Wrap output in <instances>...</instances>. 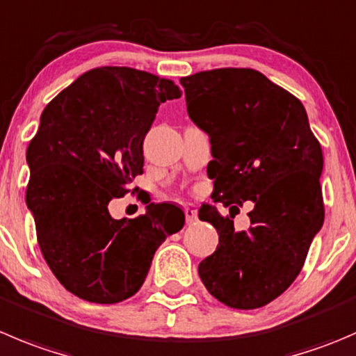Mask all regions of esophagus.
<instances>
[{
  "instance_id": "obj_1",
  "label": "esophagus",
  "mask_w": 356,
  "mask_h": 356,
  "mask_svg": "<svg viewBox=\"0 0 356 356\" xmlns=\"http://www.w3.org/2000/svg\"><path fill=\"white\" fill-rule=\"evenodd\" d=\"M184 213H186V220H188V224H193L198 220V210L195 209V207L191 205H186L184 207Z\"/></svg>"
}]
</instances>
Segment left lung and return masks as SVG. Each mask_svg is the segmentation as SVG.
<instances>
[{
	"instance_id": "obj_1",
	"label": "left lung",
	"mask_w": 356,
	"mask_h": 356,
	"mask_svg": "<svg viewBox=\"0 0 356 356\" xmlns=\"http://www.w3.org/2000/svg\"><path fill=\"white\" fill-rule=\"evenodd\" d=\"M188 113L210 136L213 202L237 208L252 199L251 227L203 203L198 217L219 233L198 275L207 291L234 309H255L284 294L301 273L325 217L322 146L305 106L262 72L220 67L181 78Z\"/></svg>"
}]
</instances>
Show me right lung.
Instances as JSON below:
<instances>
[{"label":"right lung","mask_w":356,"mask_h":356,"mask_svg":"<svg viewBox=\"0 0 356 356\" xmlns=\"http://www.w3.org/2000/svg\"><path fill=\"white\" fill-rule=\"evenodd\" d=\"M172 79L120 65L86 71L51 99L27 146L26 202L44 261L85 301L132 298L184 212L149 203L136 219H113L108 203L143 174V143L161 102L179 99Z\"/></svg>","instance_id":"add662e5"}]
</instances>
